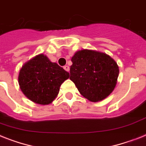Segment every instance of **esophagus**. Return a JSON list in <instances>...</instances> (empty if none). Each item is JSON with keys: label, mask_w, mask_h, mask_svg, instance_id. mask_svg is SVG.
Wrapping results in <instances>:
<instances>
[{"label": "esophagus", "mask_w": 146, "mask_h": 146, "mask_svg": "<svg viewBox=\"0 0 146 146\" xmlns=\"http://www.w3.org/2000/svg\"><path fill=\"white\" fill-rule=\"evenodd\" d=\"M64 69L66 71H67V72H69L70 67H68V66H64Z\"/></svg>", "instance_id": "esophagus-1"}]
</instances>
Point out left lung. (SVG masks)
Here are the masks:
<instances>
[{
  "label": "left lung",
  "instance_id": "left-lung-1",
  "mask_svg": "<svg viewBox=\"0 0 146 146\" xmlns=\"http://www.w3.org/2000/svg\"><path fill=\"white\" fill-rule=\"evenodd\" d=\"M71 61L70 79L84 98L92 102L101 101L113 92L119 68L109 54L82 49L73 54Z\"/></svg>",
  "mask_w": 146,
  "mask_h": 146
}]
</instances>
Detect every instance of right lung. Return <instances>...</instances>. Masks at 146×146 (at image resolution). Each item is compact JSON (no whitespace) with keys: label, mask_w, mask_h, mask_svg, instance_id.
Wrapping results in <instances>:
<instances>
[{"label":"right lung","mask_w":146,"mask_h":146,"mask_svg":"<svg viewBox=\"0 0 146 146\" xmlns=\"http://www.w3.org/2000/svg\"><path fill=\"white\" fill-rule=\"evenodd\" d=\"M68 72L44 54H37L22 65L18 82L26 98L40 105H48L57 98Z\"/></svg>","instance_id":"obj_1"}]
</instances>
